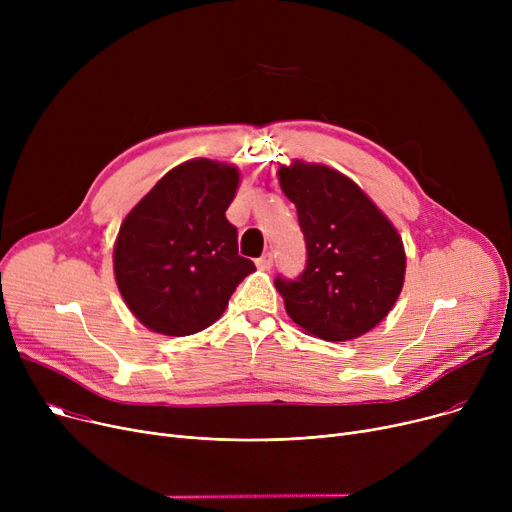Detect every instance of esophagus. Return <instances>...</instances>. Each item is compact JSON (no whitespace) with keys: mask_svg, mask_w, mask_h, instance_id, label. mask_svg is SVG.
<instances>
[{"mask_svg":"<svg viewBox=\"0 0 512 512\" xmlns=\"http://www.w3.org/2000/svg\"><path fill=\"white\" fill-rule=\"evenodd\" d=\"M257 267L259 270H263V272H267V270H272V265H274V257L270 255V253H265V255H261L257 261Z\"/></svg>","mask_w":512,"mask_h":512,"instance_id":"1","label":"esophagus"}]
</instances>
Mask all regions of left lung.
Segmentation results:
<instances>
[{
	"label": "left lung",
	"mask_w": 512,
	"mask_h": 512,
	"mask_svg": "<svg viewBox=\"0 0 512 512\" xmlns=\"http://www.w3.org/2000/svg\"><path fill=\"white\" fill-rule=\"evenodd\" d=\"M297 207L307 265L297 280L276 278L286 313L309 336L344 342L373 330L405 282L402 238L361 188L338 170L297 159L278 170Z\"/></svg>",
	"instance_id": "obj_1"
}]
</instances>
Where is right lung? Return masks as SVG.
I'll list each match as a JSON object with an SVG mask.
<instances>
[{
	"label": "right lung",
	"mask_w": 512,
	"mask_h": 512,
	"mask_svg": "<svg viewBox=\"0 0 512 512\" xmlns=\"http://www.w3.org/2000/svg\"><path fill=\"white\" fill-rule=\"evenodd\" d=\"M238 180L230 164L184 161L124 218L114 276L124 303L151 332L191 336L209 328L255 272L238 255V232L226 220Z\"/></svg>",
	"instance_id": "1"
}]
</instances>
